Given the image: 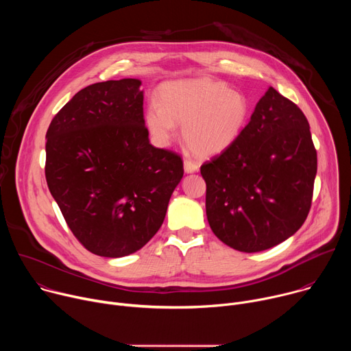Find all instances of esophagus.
Segmentation results:
<instances>
[{"instance_id": "esophagus-1", "label": "esophagus", "mask_w": 351, "mask_h": 351, "mask_svg": "<svg viewBox=\"0 0 351 351\" xmlns=\"http://www.w3.org/2000/svg\"><path fill=\"white\" fill-rule=\"evenodd\" d=\"M183 167H184V172H186V173H193V172H197V171H198V164L194 162V161H191V160H184Z\"/></svg>"}]
</instances>
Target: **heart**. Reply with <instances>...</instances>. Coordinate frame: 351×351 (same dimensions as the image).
<instances>
[{
  "label": "heart",
  "mask_w": 351,
  "mask_h": 351,
  "mask_svg": "<svg viewBox=\"0 0 351 351\" xmlns=\"http://www.w3.org/2000/svg\"><path fill=\"white\" fill-rule=\"evenodd\" d=\"M160 104L152 101L144 114L153 140L168 145L182 125V138L199 158H211L229 149L250 119L248 98L225 83L206 77L164 84Z\"/></svg>",
  "instance_id": "obj_1"
}]
</instances>
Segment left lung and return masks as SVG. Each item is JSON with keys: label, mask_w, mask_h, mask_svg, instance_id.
Here are the masks:
<instances>
[{"label": "left lung", "mask_w": 351, "mask_h": 351, "mask_svg": "<svg viewBox=\"0 0 351 351\" xmlns=\"http://www.w3.org/2000/svg\"><path fill=\"white\" fill-rule=\"evenodd\" d=\"M199 172L214 234L237 252H264L293 236L308 215L317 175L308 121L269 87L239 140Z\"/></svg>", "instance_id": "obj_1"}]
</instances>
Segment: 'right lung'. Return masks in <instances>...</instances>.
Wrapping results in <instances>:
<instances>
[{
  "mask_svg": "<svg viewBox=\"0 0 351 351\" xmlns=\"http://www.w3.org/2000/svg\"><path fill=\"white\" fill-rule=\"evenodd\" d=\"M140 86L128 77L82 88L45 136L49 193L76 239L99 257L145 245L183 178L180 157L149 143Z\"/></svg>",
  "mask_w": 351,
  "mask_h": 351,
  "instance_id": "add662e5",
  "label": "right lung"
}]
</instances>
